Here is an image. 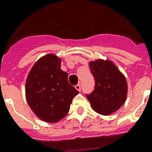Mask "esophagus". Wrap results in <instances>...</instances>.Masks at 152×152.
I'll use <instances>...</instances> for the list:
<instances>
[{
    "label": "esophagus",
    "instance_id": "1",
    "mask_svg": "<svg viewBox=\"0 0 152 152\" xmlns=\"http://www.w3.org/2000/svg\"><path fill=\"white\" fill-rule=\"evenodd\" d=\"M75 88H76V90H77L78 91H80V90H81L80 84H77V85H75Z\"/></svg>",
    "mask_w": 152,
    "mask_h": 152
}]
</instances>
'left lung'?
<instances>
[{"label":"left lung","mask_w":152,"mask_h":152,"mask_svg":"<svg viewBox=\"0 0 152 152\" xmlns=\"http://www.w3.org/2000/svg\"><path fill=\"white\" fill-rule=\"evenodd\" d=\"M94 77V90L86 96L92 109L97 113L108 116L124 104L127 96L126 77L109 60L98 59L89 63Z\"/></svg>","instance_id":"8db88e82"}]
</instances>
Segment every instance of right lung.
I'll use <instances>...</instances> for the list:
<instances>
[{
    "label": "right lung",
    "mask_w": 152,
    "mask_h": 152,
    "mask_svg": "<svg viewBox=\"0 0 152 152\" xmlns=\"http://www.w3.org/2000/svg\"><path fill=\"white\" fill-rule=\"evenodd\" d=\"M68 73L61 69V58L53 54L40 58L26 81V98L37 117L57 123L66 116L78 91L68 83Z\"/></svg>",
    "instance_id": "right-lung-1"
}]
</instances>
